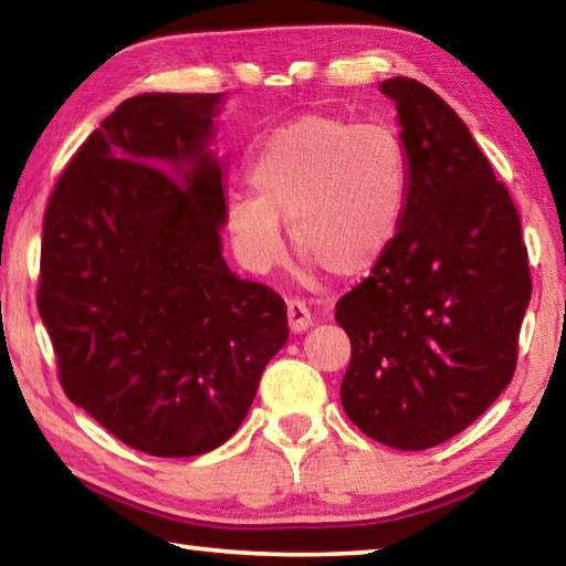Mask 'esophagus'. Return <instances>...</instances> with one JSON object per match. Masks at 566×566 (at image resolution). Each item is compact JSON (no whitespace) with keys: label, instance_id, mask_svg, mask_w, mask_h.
<instances>
[{"label":"esophagus","instance_id":"34e87169","mask_svg":"<svg viewBox=\"0 0 566 566\" xmlns=\"http://www.w3.org/2000/svg\"><path fill=\"white\" fill-rule=\"evenodd\" d=\"M286 317H290V329L296 334L312 327V312L302 300L286 302Z\"/></svg>","mask_w":566,"mask_h":566}]
</instances>
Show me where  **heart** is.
<instances>
[{
  "label": "heart",
  "mask_w": 566,
  "mask_h": 566,
  "mask_svg": "<svg viewBox=\"0 0 566 566\" xmlns=\"http://www.w3.org/2000/svg\"><path fill=\"white\" fill-rule=\"evenodd\" d=\"M252 191L227 205L244 262L266 270L284 252L290 219L296 254L339 280L375 270L395 244L411 191L401 134L385 122L310 112L256 139L247 157Z\"/></svg>",
  "instance_id": "obj_1"
}]
</instances>
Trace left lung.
Instances as JSON below:
<instances>
[{
	"label": "left lung",
	"instance_id": "obj_1",
	"mask_svg": "<svg viewBox=\"0 0 566 566\" xmlns=\"http://www.w3.org/2000/svg\"><path fill=\"white\" fill-rule=\"evenodd\" d=\"M379 90L397 104L411 191L385 260L337 302L352 342L342 407L367 437L417 452L512 381L532 274L520 212L459 114L407 76Z\"/></svg>",
	"mask_w": 566,
	"mask_h": 566
}]
</instances>
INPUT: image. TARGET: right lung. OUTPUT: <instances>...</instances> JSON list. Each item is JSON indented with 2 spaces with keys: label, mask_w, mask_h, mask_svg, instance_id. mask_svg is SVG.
Wrapping results in <instances>:
<instances>
[{
  "label": "right lung",
  "mask_w": 566,
  "mask_h": 566,
  "mask_svg": "<svg viewBox=\"0 0 566 566\" xmlns=\"http://www.w3.org/2000/svg\"><path fill=\"white\" fill-rule=\"evenodd\" d=\"M217 102L124 99L76 149L44 212L36 306L60 385L151 457L224 444L290 339L282 296L237 280L219 249L222 169L207 151Z\"/></svg>",
  "instance_id": "obj_1"
}]
</instances>
